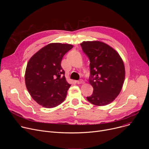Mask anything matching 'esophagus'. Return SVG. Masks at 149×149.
<instances>
[{
    "mask_svg": "<svg viewBox=\"0 0 149 149\" xmlns=\"http://www.w3.org/2000/svg\"><path fill=\"white\" fill-rule=\"evenodd\" d=\"M77 83L78 84H84V81L83 80H79V81H77Z\"/></svg>",
    "mask_w": 149,
    "mask_h": 149,
    "instance_id": "esophagus-1",
    "label": "esophagus"
}]
</instances>
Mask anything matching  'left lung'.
<instances>
[{"mask_svg": "<svg viewBox=\"0 0 149 149\" xmlns=\"http://www.w3.org/2000/svg\"><path fill=\"white\" fill-rule=\"evenodd\" d=\"M80 45L90 60L89 81L93 88L87 100L97 106L111 103L120 94L125 79L121 56L111 46L101 41H84Z\"/></svg>", "mask_w": 149, "mask_h": 149, "instance_id": "left-lung-1", "label": "left lung"}]
</instances>
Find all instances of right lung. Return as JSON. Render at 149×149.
<instances>
[{"instance_id":"right-lung-1","label":"right lung","mask_w":149,"mask_h":149,"mask_svg":"<svg viewBox=\"0 0 149 149\" xmlns=\"http://www.w3.org/2000/svg\"><path fill=\"white\" fill-rule=\"evenodd\" d=\"M72 48L70 44L51 43L29 59L25 70V84L31 97L38 104L53 108L65 100L70 84L66 80L61 62Z\"/></svg>"}]
</instances>
